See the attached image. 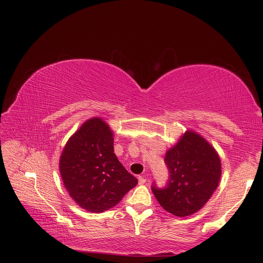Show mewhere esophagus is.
Returning a JSON list of instances; mask_svg holds the SVG:
<instances>
[{
    "label": "esophagus",
    "mask_w": 263,
    "mask_h": 263,
    "mask_svg": "<svg viewBox=\"0 0 263 263\" xmlns=\"http://www.w3.org/2000/svg\"><path fill=\"white\" fill-rule=\"evenodd\" d=\"M145 182H146L145 177L140 176V177H139V184H145Z\"/></svg>",
    "instance_id": "34e87169"
}]
</instances>
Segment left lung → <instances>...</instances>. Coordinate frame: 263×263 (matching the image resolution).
<instances>
[{"mask_svg": "<svg viewBox=\"0 0 263 263\" xmlns=\"http://www.w3.org/2000/svg\"><path fill=\"white\" fill-rule=\"evenodd\" d=\"M165 163L171 174L167 186L151 187L157 200L178 217L196 213L218 186L222 164L217 151L200 134L187 130L166 151Z\"/></svg>", "mask_w": 263, "mask_h": 263, "instance_id": "left-lung-1", "label": "left lung"}]
</instances>
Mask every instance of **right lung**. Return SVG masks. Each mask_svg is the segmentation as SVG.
I'll use <instances>...</instances> for the list:
<instances>
[{
  "label": "right lung",
  "instance_id": "add662e5",
  "mask_svg": "<svg viewBox=\"0 0 263 263\" xmlns=\"http://www.w3.org/2000/svg\"><path fill=\"white\" fill-rule=\"evenodd\" d=\"M114 133L100 117L82 123L60 158L64 185L78 205L91 213L115 206L137 184L114 154Z\"/></svg>",
  "mask_w": 263,
  "mask_h": 263
}]
</instances>
